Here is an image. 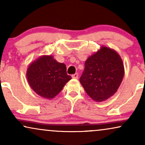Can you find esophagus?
<instances>
[{
    "label": "esophagus",
    "mask_w": 145,
    "mask_h": 145,
    "mask_svg": "<svg viewBox=\"0 0 145 145\" xmlns=\"http://www.w3.org/2000/svg\"><path fill=\"white\" fill-rule=\"evenodd\" d=\"M71 77H72V78H74V79H78V73H76V74L72 75V76H71Z\"/></svg>",
    "instance_id": "34e87169"
}]
</instances>
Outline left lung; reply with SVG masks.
Instances as JSON below:
<instances>
[{
    "label": "left lung",
    "mask_w": 145,
    "mask_h": 145,
    "mask_svg": "<svg viewBox=\"0 0 145 145\" xmlns=\"http://www.w3.org/2000/svg\"><path fill=\"white\" fill-rule=\"evenodd\" d=\"M124 75L120 55L112 49L102 46L86 59L80 82L93 100L102 102L116 92Z\"/></svg>",
    "instance_id": "left-lung-1"
}]
</instances>
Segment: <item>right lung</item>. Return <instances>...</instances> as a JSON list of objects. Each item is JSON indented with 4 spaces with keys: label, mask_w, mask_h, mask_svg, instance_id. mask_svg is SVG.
Masks as SVG:
<instances>
[{
    "label": "right lung",
    "mask_w": 145,
    "mask_h": 145,
    "mask_svg": "<svg viewBox=\"0 0 145 145\" xmlns=\"http://www.w3.org/2000/svg\"><path fill=\"white\" fill-rule=\"evenodd\" d=\"M28 83L37 94L46 99L56 97L71 79L66 65L52 56H42L29 65L27 71Z\"/></svg>",
    "instance_id": "obj_1"
}]
</instances>
